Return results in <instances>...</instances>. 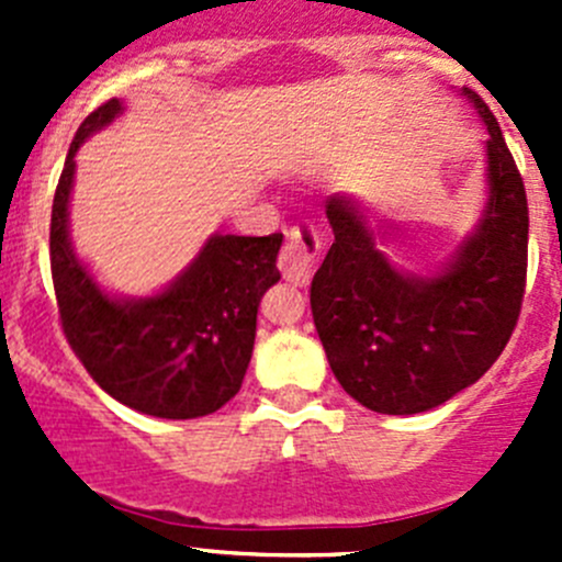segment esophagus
<instances>
[{"instance_id":"obj_1","label":"esophagus","mask_w":562,"mask_h":562,"mask_svg":"<svg viewBox=\"0 0 562 562\" xmlns=\"http://www.w3.org/2000/svg\"><path fill=\"white\" fill-rule=\"evenodd\" d=\"M317 255H321V236H317L315 225L302 223L291 228L280 252L282 277L296 285H307L315 271Z\"/></svg>"}]
</instances>
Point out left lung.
I'll return each mask as SVG.
<instances>
[{
  "instance_id": "obj_1",
  "label": "left lung",
  "mask_w": 562,
  "mask_h": 562,
  "mask_svg": "<svg viewBox=\"0 0 562 562\" xmlns=\"http://www.w3.org/2000/svg\"><path fill=\"white\" fill-rule=\"evenodd\" d=\"M484 122L486 201L479 225L432 274H413L381 249L353 195L334 192V245L315 271L310 304L339 386L386 416H413L473 386L506 348L527 277V195L497 119L473 89H459Z\"/></svg>"
}]
</instances>
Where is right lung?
<instances>
[{"label": "right lung", "instance_id": "right-lung-1", "mask_svg": "<svg viewBox=\"0 0 562 562\" xmlns=\"http://www.w3.org/2000/svg\"><path fill=\"white\" fill-rule=\"evenodd\" d=\"M122 113L113 98L83 119L56 184L50 274L61 328L89 375L122 405L157 418L209 416L245 381L260 296L280 280L282 234H212L162 291L108 293L72 247L70 195L83 140Z\"/></svg>", "mask_w": 562, "mask_h": 562}]
</instances>
